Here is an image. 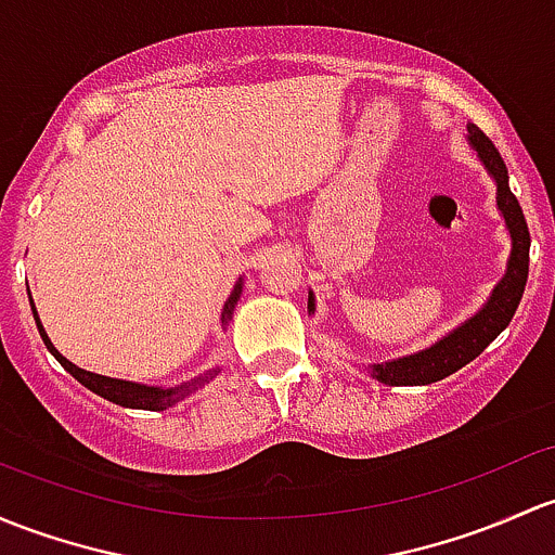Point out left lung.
Instances as JSON below:
<instances>
[{
  "label": "left lung",
  "mask_w": 555,
  "mask_h": 555,
  "mask_svg": "<svg viewBox=\"0 0 555 555\" xmlns=\"http://www.w3.org/2000/svg\"><path fill=\"white\" fill-rule=\"evenodd\" d=\"M468 143L481 159L483 170L498 185V209L505 220V229L511 233L508 266H505L503 279L494 284L492 295L487 297V302L478 308L474 317L454 326L444 337H439L434 346L401 356V359H388L380 361V364L366 366L370 375L385 385H428L463 370L511 324L513 313L521 302L524 287H527L529 244H532V238H529L527 220H524L518 199L511 194L508 167H505L503 156L494 149L492 140L483 135L476 125H468ZM313 311H317V297L308 293V313Z\"/></svg>",
  "instance_id": "1"
}]
</instances>
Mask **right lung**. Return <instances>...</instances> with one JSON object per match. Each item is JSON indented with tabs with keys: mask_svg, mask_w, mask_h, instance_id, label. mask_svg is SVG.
Returning a JSON list of instances; mask_svg holds the SVG:
<instances>
[{
	"mask_svg": "<svg viewBox=\"0 0 555 555\" xmlns=\"http://www.w3.org/2000/svg\"><path fill=\"white\" fill-rule=\"evenodd\" d=\"M242 289H244V279H238V282L233 284L229 300H225L223 313H220V322H223V326L233 319V308H236L238 297H242ZM31 311H34V319H37V330H39V335H42L47 351H50L57 361H61L63 370L72 372V377H77V380L85 385V388H90L92 393L103 396V399L114 401V404H119V406H130V410L162 412V410H167V406H175L178 401H183L185 396L196 393V390L204 388V385L212 380V377H218V372H220V366H212V370H207V372H202V375L191 377V380L175 385V388H162V385H145V383L119 380V377L95 375V372H87V370H81V366L74 364V361H68L66 356H63L55 346H52V340L47 337L42 322H39V313H37V308H34V300H31Z\"/></svg>",
	"mask_w": 555,
	"mask_h": 555,
	"instance_id": "add662e5",
	"label": "right lung"
}]
</instances>
